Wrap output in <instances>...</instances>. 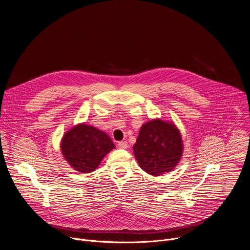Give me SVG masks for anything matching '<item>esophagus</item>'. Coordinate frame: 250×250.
<instances>
[{
  "label": "esophagus",
  "instance_id": "esophagus-1",
  "mask_svg": "<svg viewBox=\"0 0 250 250\" xmlns=\"http://www.w3.org/2000/svg\"><path fill=\"white\" fill-rule=\"evenodd\" d=\"M118 146H119V147L120 148H124V149H125V148H127V142L126 141H119L118 142Z\"/></svg>",
  "mask_w": 250,
  "mask_h": 250
}]
</instances>
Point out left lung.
Masks as SVG:
<instances>
[{
	"instance_id": "obj_1",
	"label": "left lung",
	"mask_w": 250,
	"mask_h": 250,
	"mask_svg": "<svg viewBox=\"0 0 250 250\" xmlns=\"http://www.w3.org/2000/svg\"><path fill=\"white\" fill-rule=\"evenodd\" d=\"M181 133L173 123L159 119L142 125L133 146L140 168L152 176L172 171L183 153Z\"/></svg>"
}]
</instances>
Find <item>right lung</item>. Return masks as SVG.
<instances>
[{
    "label": "right lung",
    "instance_id": "right-lung-1",
    "mask_svg": "<svg viewBox=\"0 0 250 250\" xmlns=\"http://www.w3.org/2000/svg\"><path fill=\"white\" fill-rule=\"evenodd\" d=\"M60 147L71 167L81 173H91L116 146L104 131L80 124L65 132Z\"/></svg>",
    "mask_w": 250,
    "mask_h": 250
}]
</instances>
